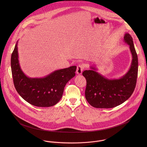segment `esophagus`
<instances>
[{
    "label": "esophagus",
    "instance_id": "1",
    "mask_svg": "<svg viewBox=\"0 0 147 147\" xmlns=\"http://www.w3.org/2000/svg\"><path fill=\"white\" fill-rule=\"evenodd\" d=\"M84 65L82 64H79L77 66V69H76V74L78 75H81L84 70Z\"/></svg>",
    "mask_w": 147,
    "mask_h": 147
}]
</instances>
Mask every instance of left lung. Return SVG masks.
<instances>
[{"label":"left lung","instance_id":"left-lung-1","mask_svg":"<svg viewBox=\"0 0 147 147\" xmlns=\"http://www.w3.org/2000/svg\"><path fill=\"white\" fill-rule=\"evenodd\" d=\"M123 41L129 45L132 58L129 69L123 76L119 79H108L97 72L94 66L83 72L86 80L85 98L94 107H116L127 100L134 91L138 72V55L129 33H125Z\"/></svg>","mask_w":147,"mask_h":147}]
</instances>
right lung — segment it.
Segmentation results:
<instances>
[{
  "instance_id": "add662e5",
  "label": "right lung",
  "mask_w": 147,
  "mask_h": 147,
  "mask_svg": "<svg viewBox=\"0 0 147 147\" xmlns=\"http://www.w3.org/2000/svg\"><path fill=\"white\" fill-rule=\"evenodd\" d=\"M16 42L11 55V70L15 87L21 97L31 105L50 107L57 104L63 96L65 85L75 76L76 66L54 71L40 78L27 76L19 61Z\"/></svg>"
}]
</instances>
